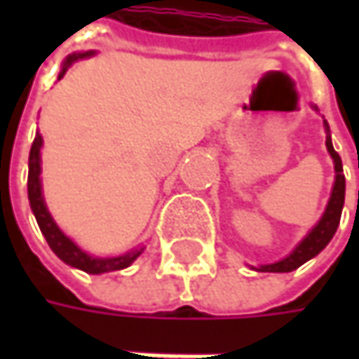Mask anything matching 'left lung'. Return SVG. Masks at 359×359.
Listing matches in <instances>:
<instances>
[{
	"instance_id": "8db88e82",
	"label": "left lung",
	"mask_w": 359,
	"mask_h": 359,
	"mask_svg": "<svg viewBox=\"0 0 359 359\" xmlns=\"http://www.w3.org/2000/svg\"><path fill=\"white\" fill-rule=\"evenodd\" d=\"M316 111L318 107L311 105ZM325 128V147L327 154L334 159V172H336V180H334V187H332V196L327 200L324 215L320 217V222L308 231V236L297 243L296 248L290 254L282 257L280 262L273 264H266L255 268L257 271H273V273H285V271H294L299 266H304L308 259L316 257L324 250L325 245L332 241L336 229L339 226V217H341V210H344V200H346V177H344V168H341V158L338 156V151L332 145V135H330V126L324 119Z\"/></svg>"
}]
</instances>
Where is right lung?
<instances>
[{
    "label": "right lung",
    "instance_id": "right-lung-1",
    "mask_svg": "<svg viewBox=\"0 0 359 359\" xmlns=\"http://www.w3.org/2000/svg\"><path fill=\"white\" fill-rule=\"evenodd\" d=\"M95 51H77L65 57V62L62 65V72L57 79H62L65 76V72L83 57H91ZM41 145H43V137L39 133H35L34 144L29 149V173H27V198H29V205L34 212L37 226L41 229L43 238L49 243L51 252L62 259L63 264L72 266V268L81 269L86 273H105V271H116V269L130 268L131 264L140 257V254L144 252V248L131 250L128 254L116 255V257H95L90 255L88 252H83L76 241L72 238H67L63 233L60 226L55 224V219L49 214L46 200H43V189H41Z\"/></svg>",
    "mask_w": 359,
    "mask_h": 359
}]
</instances>
